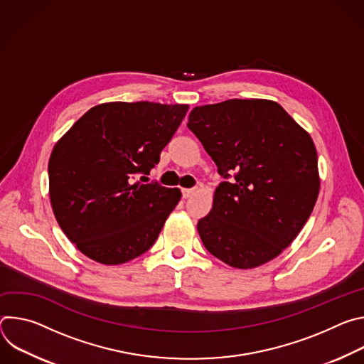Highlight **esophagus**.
Wrapping results in <instances>:
<instances>
[{"label":"esophagus","mask_w":364,"mask_h":364,"mask_svg":"<svg viewBox=\"0 0 364 364\" xmlns=\"http://www.w3.org/2000/svg\"><path fill=\"white\" fill-rule=\"evenodd\" d=\"M181 193L184 198H190L194 194V188H181Z\"/></svg>","instance_id":"34e87169"}]
</instances>
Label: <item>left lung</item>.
Segmentation results:
<instances>
[{
    "mask_svg": "<svg viewBox=\"0 0 364 364\" xmlns=\"http://www.w3.org/2000/svg\"><path fill=\"white\" fill-rule=\"evenodd\" d=\"M187 127L219 174L233 176L197 223L204 247L237 269L272 261L298 236L320 193L313 138L268 99L196 107Z\"/></svg>",
    "mask_w": 364,
    "mask_h": 364,
    "instance_id": "1",
    "label": "left lung"
}]
</instances>
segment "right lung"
<instances>
[{"instance_id": "add662e5", "label": "right lung", "mask_w": 364, "mask_h": 364, "mask_svg": "<svg viewBox=\"0 0 364 364\" xmlns=\"http://www.w3.org/2000/svg\"><path fill=\"white\" fill-rule=\"evenodd\" d=\"M187 111L178 103H100L56 142L48 160L51 209L85 256L121 265L157 240L181 191L134 180L160 163Z\"/></svg>"}]
</instances>
